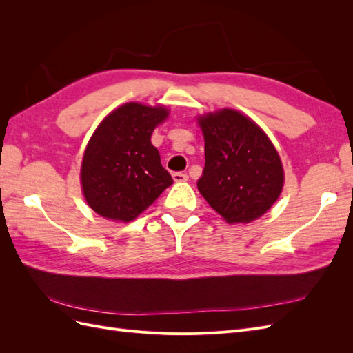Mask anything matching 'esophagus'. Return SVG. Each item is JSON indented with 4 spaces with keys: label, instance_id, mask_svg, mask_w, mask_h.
I'll return each instance as SVG.
<instances>
[{
    "label": "esophagus",
    "instance_id": "34e87169",
    "mask_svg": "<svg viewBox=\"0 0 353 353\" xmlns=\"http://www.w3.org/2000/svg\"><path fill=\"white\" fill-rule=\"evenodd\" d=\"M172 178L175 183H183V181H187L188 179V175L187 174H183V172H174L172 174Z\"/></svg>",
    "mask_w": 353,
    "mask_h": 353
}]
</instances>
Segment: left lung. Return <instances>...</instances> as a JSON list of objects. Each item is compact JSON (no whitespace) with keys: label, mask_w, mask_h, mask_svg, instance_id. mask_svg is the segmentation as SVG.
<instances>
[{"label":"left lung","mask_w":353,"mask_h":353,"mask_svg":"<svg viewBox=\"0 0 353 353\" xmlns=\"http://www.w3.org/2000/svg\"><path fill=\"white\" fill-rule=\"evenodd\" d=\"M205 137L200 194L230 223L262 216L279 199L284 172L270 138L249 117L222 109L199 119Z\"/></svg>","instance_id":"obj_1"}]
</instances>
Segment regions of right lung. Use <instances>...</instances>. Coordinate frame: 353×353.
<instances>
[{
	"label": "right lung",
	"mask_w": 353,
	"mask_h": 353,
	"mask_svg": "<svg viewBox=\"0 0 353 353\" xmlns=\"http://www.w3.org/2000/svg\"><path fill=\"white\" fill-rule=\"evenodd\" d=\"M168 110L128 103L100 123L85 150L81 181L99 215L130 222L174 183L150 138Z\"/></svg>",
	"instance_id": "obj_1"
}]
</instances>
